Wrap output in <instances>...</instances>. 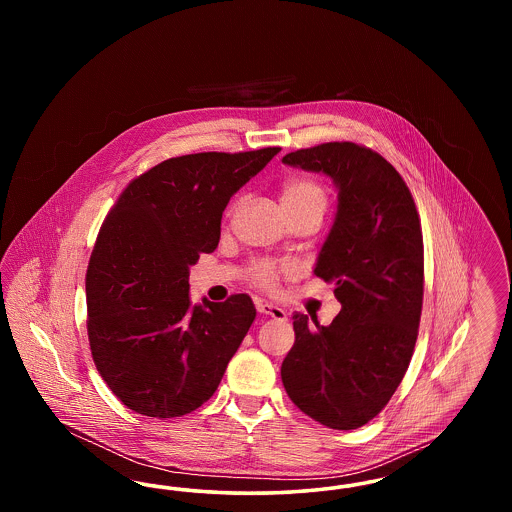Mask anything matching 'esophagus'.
Here are the masks:
<instances>
[{
	"label": "esophagus",
	"mask_w": 512,
	"mask_h": 512,
	"mask_svg": "<svg viewBox=\"0 0 512 512\" xmlns=\"http://www.w3.org/2000/svg\"><path fill=\"white\" fill-rule=\"evenodd\" d=\"M257 311H259L261 315L274 318V320H286V318H288L284 309H280L278 305L267 303V301H257Z\"/></svg>",
	"instance_id": "obj_1"
}]
</instances>
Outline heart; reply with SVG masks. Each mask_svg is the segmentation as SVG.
<instances>
[{
	"label": "heart",
	"instance_id": "b5f03b06",
	"mask_svg": "<svg viewBox=\"0 0 512 512\" xmlns=\"http://www.w3.org/2000/svg\"><path fill=\"white\" fill-rule=\"evenodd\" d=\"M280 203H282L284 213L309 211L322 219V215L326 211L328 195L317 180H311L305 176H292L282 184ZM288 272H290L288 267H278L270 261H259L249 268V278L255 286L272 290V288H276L280 276L288 274Z\"/></svg>",
	"mask_w": 512,
	"mask_h": 512
}]
</instances>
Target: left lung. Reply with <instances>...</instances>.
I'll list each match as a JSON object with an SVG mask.
<instances>
[{"label": "left lung", "mask_w": 512, "mask_h": 512, "mask_svg": "<svg viewBox=\"0 0 512 512\" xmlns=\"http://www.w3.org/2000/svg\"><path fill=\"white\" fill-rule=\"evenodd\" d=\"M282 163L322 172L338 190L313 272L334 284L341 303L328 326L293 315L282 382L303 413L355 430L386 407L413 357L424 286L420 220L399 172L372 149L330 142L297 149Z\"/></svg>", "instance_id": "left-lung-1"}]
</instances>
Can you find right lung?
Masks as SVG:
<instances>
[{
	"mask_svg": "<svg viewBox=\"0 0 512 512\" xmlns=\"http://www.w3.org/2000/svg\"><path fill=\"white\" fill-rule=\"evenodd\" d=\"M280 147L167 159L132 180L99 230L86 274L94 363L136 413H192L219 388L255 320L249 295L192 305L190 267L220 240L222 213Z\"/></svg>",
	"mask_w": 512,
	"mask_h": 512,
	"instance_id": "add662e5",
	"label": "right lung"
}]
</instances>
